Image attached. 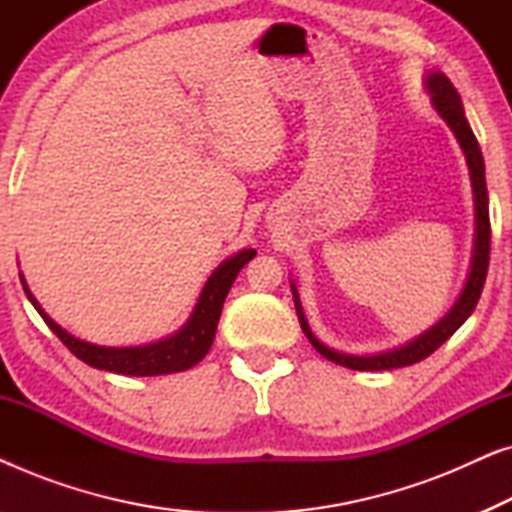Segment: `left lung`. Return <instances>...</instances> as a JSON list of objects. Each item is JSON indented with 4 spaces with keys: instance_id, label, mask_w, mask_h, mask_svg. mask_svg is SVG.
Listing matches in <instances>:
<instances>
[{
    "instance_id": "1",
    "label": "left lung",
    "mask_w": 512,
    "mask_h": 512,
    "mask_svg": "<svg viewBox=\"0 0 512 512\" xmlns=\"http://www.w3.org/2000/svg\"><path fill=\"white\" fill-rule=\"evenodd\" d=\"M426 86H429L431 95H433V104H436L438 114L445 118V123L450 125L454 135H457L461 149L466 153L468 160V170H471V179H473V193H475V251H473V265H471V275H468V282L461 291V296L457 300V305L452 307L450 314L426 331L424 335H419L417 340H412L410 345H405L401 349H394V352L387 354H377V356H349V354H340L335 349H328L326 345L314 338L310 326H307L305 314L300 310L296 289H293V300H296V312H298V321L303 333L307 335V340L312 342V347L317 349L321 356H326L328 361L340 363V366L352 368V370H391V368H403V366H412V363L426 359L431 356L436 349L443 345L445 340H450V335L457 331V328L464 324V321L471 317V312L478 305L482 286H485L487 279V268H489V244H492V226H489V198H487V184H485V160H482V151L478 146V139H475L471 125H468L466 116H464V107H461L459 93L454 90V86L447 79L445 74H431L426 79Z\"/></svg>"
}]
</instances>
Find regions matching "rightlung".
<instances>
[{
  "mask_svg": "<svg viewBox=\"0 0 512 512\" xmlns=\"http://www.w3.org/2000/svg\"><path fill=\"white\" fill-rule=\"evenodd\" d=\"M256 256L254 249H244L233 258H228L226 263H221L219 268L205 289L200 293L198 305H195L193 317L188 319V324L181 328L179 333H174L172 338L153 342V345L144 347H97L90 342H83L74 335H69L65 328H60L48 314L41 310V305L34 300V296L23 282V289L34 305V310L41 314V319L46 321V326L58 335L69 352L76 359H81L88 366L109 370V373H121V375H135V377H149V375H167V373H179V370L193 368L195 363L205 359L214 342L216 324H219L223 300H226L230 286H233L237 272L247 265L251 258Z\"/></svg>",
  "mask_w": 512,
  "mask_h": 512,
  "instance_id": "add662e5",
  "label": "right lung"
}]
</instances>
